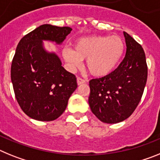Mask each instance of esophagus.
Masks as SVG:
<instances>
[{
	"instance_id": "obj_1",
	"label": "esophagus",
	"mask_w": 160,
	"mask_h": 160,
	"mask_svg": "<svg viewBox=\"0 0 160 160\" xmlns=\"http://www.w3.org/2000/svg\"><path fill=\"white\" fill-rule=\"evenodd\" d=\"M77 82H78V85H82V84H83V83L86 82V81H85L84 79L81 78H78Z\"/></svg>"
}]
</instances>
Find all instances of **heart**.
<instances>
[{
    "label": "heart",
    "mask_w": 160,
    "mask_h": 160,
    "mask_svg": "<svg viewBox=\"0 0 160 160\" xmlns=\"http://www.w3.org/2000/svg\"><path fill=\"white\" fill-rule=\"evenodd\" d=\"M124 50L125 43L119 36H90L78 39L73 49H63L62 56L71 70L77 69L87 59L88 71L96 77H103L118 66Z\"/></svg>",
    "instance_id": "heart-1"
}]
</instances>
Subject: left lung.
<instances>
[{
    "instance_id": "obj_1",
    "label": "left lung",
    "mask_w": 160,
    "mask_h": 160,
    "mask_svg": "<svg viewBox=\"0 0 160 160\" xmlns=\"http://www.w3.org/2000/svg\"><path fill=\"white\" fill-rule=\"evenodd\" d=\"M125 58L111 73L90 81L89 105L105 123H118L131 116L140 102L148 78L146 56L142 46L123 32Z\"/></svg>"
}]
</instances>
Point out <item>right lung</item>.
<instances>
[{"label":"right lung","mask_w":160,"mask_h":160,"mask_svg":"<svg viewBox=\"0 0 160 160\" xmlns=\"http://www.w3.org/2000/svg\"><path fill=\"white\" fill-rule=\"evenodd\" d=\"M72 29L40 25L21 39L11 66V80L17 101L25 114L38 121H53L66 110L77 89L74 74L62 66L55 52L43 41L61 45Z\"/></svg>","instance_id":"right-lung-1"}]
</instances>
